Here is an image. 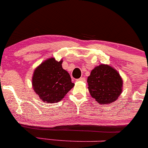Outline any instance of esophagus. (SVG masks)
<instances>
[{"label":"esophagus","instance_id":"esophagus-1","mask_svg":"<svg viewBox=\"0 0 148 148\" xmlns=\"http://www.w3.org/2000/svg\"><path fill=\"white\" fill-rule=\"evenodd\" d=\"M77 81L85 82V81H86V79H85V78H84V77H81V78H80V79H77Z\"/></svg>","mask_w":148,"mask_h":148}]
</instances>
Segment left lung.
<instances>
[{
	"mask_svg": "<svg viewBox=\"0 0 148 148\" xmlns=\"http://www.w3.org/2000/svg\"><path fill=\"white\" fill-rule=\"evenodd\" d=\"M91 97L99 104H111L122 92L123 80L118 71L107 64H100L92 70L87 78Z\"/></svg>",
	"mask_w": 148,
	"mask_h": 148,
	"instance_id": "left-lung-1",
	"label": "left lung"
}]
</instances>
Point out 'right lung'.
<instances>
[{
    "mask_svg": "<svg viewBox=\"0 0 148 148\" xmlns=\"http://www.w3.org/2000/svg\"><path fill=\"white\" fill-rule=\"evenodd\" d=\"M62 62L49 58L34 70L33 89L43 102H59L74 86L69 74L62 68Z\"/></svg>",
    "mask_w": 148,
    "mask_h": 148,
    "instance_id": "1",
    "label": "right lung"
}]
</instances>
